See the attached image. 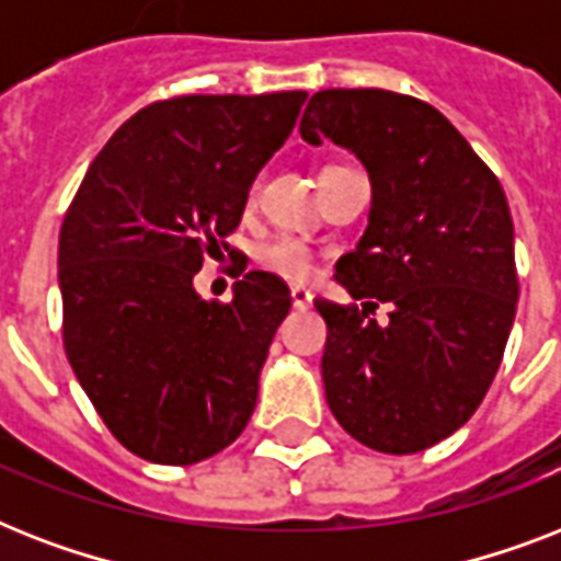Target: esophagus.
<instances>
[{
	"label": "esophagus",
	"instance_id": "esophagus-1",
	"mask_svg": "<svg viewBox=\"0 0 561 561\" xmlns=\"http://www.w3.org/2000/svg\"><path fill=\"white\" fill-rule=\"evenodd\" d=\"M311 299H314V297H311V290L290 288V302H294V308H299V311L311 306Z\"/></svg>",
	"mask_w": 561,
	"mask_h": 561
}]
</instances>
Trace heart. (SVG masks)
I'll return each instance as SVG.
<instances>
[{
  "instance_id": "1",
  "label": "heart",
  "mask_w": 561,
  "mask_h": 561,
  "mask_svg": "<svg viewBox=\"0 0 561 561\" xmlns=\"http://www.w3.org/2000/svg\"><path fill=\"white\" fill-rule=\"evenodd\" d=\"M255 194H259V183L250 186L247 203H253ZM255 262H259V267H264V271H271L273 276H279V279L288 282H308L314 276V253H311V247L290 236L271 238V241L259 244V250H255Z\"/></svg>"
}]
</instances>
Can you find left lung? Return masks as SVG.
Instances as JSON below:
<instances>
[{
	"label": "left lung",
	"mask_w": 561,
	"mask_h": 561,
	"mask_svg": "<svg viewBox=\"0 0 561 561\" xmlns=\"http://www.w3.org/2000/svg\"><path fill=\"white\" fill-rule=\"evenodd\" d=\"M299 134L350 148L373 183L369 227L334 279L364 308L317 299L329 325L325 401L343 431L416 454L478 410L518 302L513 215L489 165L448 118L390 90H323ZM391 306L378 324L368 306Z\"/></svg>",
	"instance_id": "obj_1"
}]
</instances>
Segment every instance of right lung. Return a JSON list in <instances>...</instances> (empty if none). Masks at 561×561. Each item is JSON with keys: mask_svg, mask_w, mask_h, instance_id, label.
<instances>
[{"mask_svg": "<svg viewBox=\"0 0 561 561\" xmlns=\"http://www.w3.org/2000/svg\"><path fill=\"white\" fill-rule=\"evenodd\" d=\"M306 99L294 90L153 101L110 136L66 209V358L110 434L142 460L201 462L253 416L288 285L250 271L229 302H206L192 279L229 247L255 174Z\"/></svg>", "mask_w": 561, "mask_h": 561, "instance_id": "1", "label": "right lung"}]
</instances>
